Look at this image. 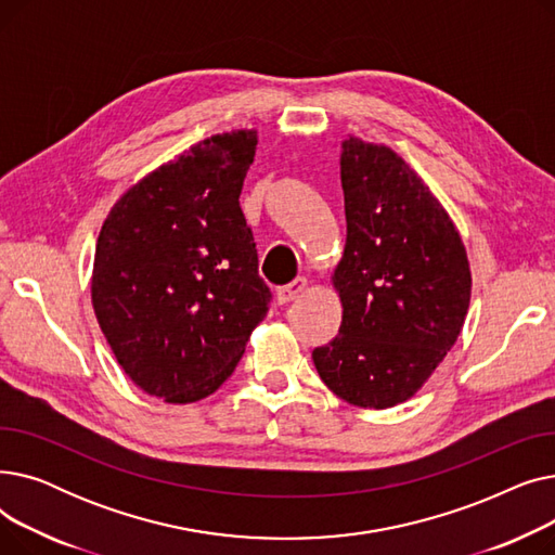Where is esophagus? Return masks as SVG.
I'll return each mask as SVG.
<instances>
[{
    "instance_id": "esophagus-1",
    "label": "esophagus",
    "mask_w": 555,
    "mask_h": 555,
    "mask_svg": "<svg viewBox=\"0 0 555 555\" xmlns=\"http://www.w3.org/2000/svg\"><path fill=\"white\" fill-rule=\"evenodd\" d=\"M306 285H308V281H306L304 276H297L293 283L276 287V301H279L281 306H285V304H289V301H295V299L304 293Z\"/></svg>"
}]
</instances>
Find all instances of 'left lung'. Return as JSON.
Masks as SVG:
<instances>
[{"label": "left lung", "instance_id": "left-lung-1", "mask_svg": "<svg viewBox=\"0 0 555 555\" xmlns=\"http://www.w3.org/2000/svg\"><path fill=\"white\" fill-rule=\"evenodd\" d=\"M339 172L341 326L312 362L348 404L387 410L410 400L454 346L470 308V262L443 204L389 145L344 139Z\"/></svg>", "mask_w": 555, "mask_h": 555}]
</instances>
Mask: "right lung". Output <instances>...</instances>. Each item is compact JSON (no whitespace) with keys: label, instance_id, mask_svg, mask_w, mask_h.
Masks as SVG:
<instances>
[{"label":"right lung","instance_id":"add662e5","mask_svg":"<svg viewBox=\"0 0 555 555\" xmlns=\"http://www.w3.org/2000/svg\"><path fill=\"white\" fill-rule=\"evenodd\" d=\"M256 143V130H231L191 145L130 186L101 227L94 314L126 375L164 402L211 396L268 314L238 202Z\"/></svg>","mask_w":555,"mask_h":555}]
</instances>
